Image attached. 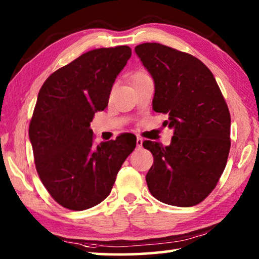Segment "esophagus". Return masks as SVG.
Instances as JSON below:
<instances>
[{"instance_id": "1", "label": "esophagus", "mask_w": 259, "mask_h": 259, "mask_svg": "<svg viewBox=\"0 0 259 259\" xmlns=\"http://www.w3.org/2000/svg\"><path fill=\"white\" fill-rule=\"evenodd\" d=\"M136 144H137V147L138 148H142V146H143V139L140 138V137H138L137 140H136Z\"/></svg>"}]
</instances>
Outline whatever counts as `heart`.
I'll list each match as a JSON object with an SVG mask.
<instances>
[{"label":"heart","mask_w":259,"mask_h":259,"mask_svg":"<svg viewBox=\"0 0 259 259\" xmlns=\"http://www.w3.org/2000/svg\"><path fill=\"white\" fill-rule=\"evenodd\" d=\"M143 75H146V74H144V73H138V74H136V75L134 76V78H136V77H139V76H143Z\"/></svg>","instance_id":"obj_1"}]
</instances>
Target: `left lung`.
Listing matches in <instances>:
<instances>
[{"mask_svg":"<svg viewBox=\"0 0 259 259\" xmlns=\"http://www.w3.org/2000/svg\"><path fill=\"white\" fill-rule=\"evenodd\" d=\"M153 77V109L168 115L169 146L145 140L154 162L146 175L161 202L192 207L207 198L224 171L231 147V115L216 80L202 61L160 43L135 48Z\"/></svg>","mask_w":259,"mask_h":259,"instance_id":"left-lung-1","label":"left lung"}]
</instances>
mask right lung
<instances>
[{
    "mask_svg": "<svg viewBox=\"0 0 259 259\" xmlns=\"http://www.w3.org/2000/svg\"><path fill=\"white\" fill-rule=\"evenodd\" d=\"M130 57L128 46L88 51L52 73L40 89L29 140L42 184L64 208L80 211L106 199L135 150L133 135L95 145L90 129Z\"/></svg>",
    "mask_w": 259,
    "mask_h": 259,
    "instance_id": "obj_1",
    "label": "right lung"
}]
</instances>
